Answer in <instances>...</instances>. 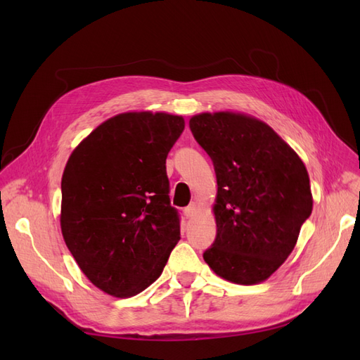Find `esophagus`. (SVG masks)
I'll list each match as a JSON object with an SVG mask.
<instances>
[{
  "label": "esophagus",
  "instance_id": "esophagus-1",
  "mask_svg": "<svg viewBox=\"0 0 360 360\" xmlns=\"http://www.w3.org/2000/svg\"><path fill=\"white\" fill-rule=\"evenodd\" d=\"M197 212H198V205H197V202H192L191 205H188L186 209H184V214H186L188 217H193L195 214H197Z\"/></svg>",
  "mask_w": 360,
  "mask_h": 360
}]
</instances>
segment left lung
Listing matches in <instances>:
<instances>
[{
	"label": "left lung",
	"mask_w": 360,
	"mask_h": 360,
	"mask_svg": "<svg viewBox=\"0 0 360 360\" xmlns=\"http://www.w3.org/2000/svg\"><path fill=\"white\" fill-rule=\"evenodd\" d=\"M189 126L212 158L217 180V233L204 261L234 284H259L292 252L312 213L307 167L274 129L252 115L201 112Z\"/></svg>",
	"instance_id": "8db88e82"
}]
</instances>
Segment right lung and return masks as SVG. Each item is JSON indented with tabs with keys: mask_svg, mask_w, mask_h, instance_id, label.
<instances>
[{
	"mask_svg": "<svg viewBox=\"0 0 360 360\" xmlns=\"http://www.w3.org/2000/svg\"><path fill=\"white\" fill-rule=\"evenodd\" d=\"M184 129L168 112L108 118L78 144L61 179L63 238L103 292L132 297L160 276L180 240L167 156Z\"/></svg>",
	"mask_w": 360,
	"mask_h": 360,
	"instance_id": "1",
	"label": "right lung"
}]
</instances>
